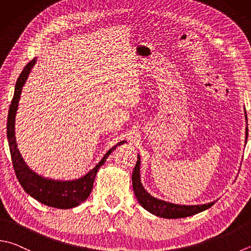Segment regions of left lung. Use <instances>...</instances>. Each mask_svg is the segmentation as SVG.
Masks as SVG:
<instances>
[{"label": "left lung", "mask_w": 251, "mask_h": 251, "mask_svg": "<svg viewBox=\"0 0 251 251\" xmlns=\"http://www.w3.org/2000/svg\"><path fill=\"white\" fill-rule=\"evenodd\" d=\"M245 117L247 120V116ZM248 138V126L246 127V142ZM140 166H141V157L138 154V162L135 164V167L132 174V186H133V191L135 193L136 199H138L140 204L144 207L146 211L152 213L156 216L164 217V219H180V217H188L200 213V212L207 210L209 207L214 204L215 202L205 203V204H197V205H180L170 203L167 201L160 200L151 196L150 193L145 190L143 184L141 182V174H140Z\"/></svg>", "instance_id": "1"}]
</instances>
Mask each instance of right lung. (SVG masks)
<instances>
[{
  "label": "right lung",
  "instance_id": "right-lung-1",
  "mask_svg": "<svg viewBox=\"0 0 251 251\" xmlns=\"http://www.w3.org/2000/svg\"><path fill=\"white\" fill-rule=\"evenodd\" d=\"M36 62L37 58L32 59L24 68L21 75L18 76L15 85V91H14V96L8 110L7 140L9 152H11L12 156L13 167L15 169L16 177L22 184L23 189L34 199L41 202L42 204L56 207V209H72V207L79 205L87 199L93 190L94 180H95L98 169L105 164L106 159L112 153V151H115L117 146L126 143V141H121L119 143H117L103 155L100 162L95 167L89 170L81 178L73 179V180H55V179L46 178L35 173L24 160L20 150L17 148L15 136V118L23 86L25 85L28 75H29Z\"/></svg>",
  "mask_w": 251,
  "mask_h": 251
}]
</instances>
